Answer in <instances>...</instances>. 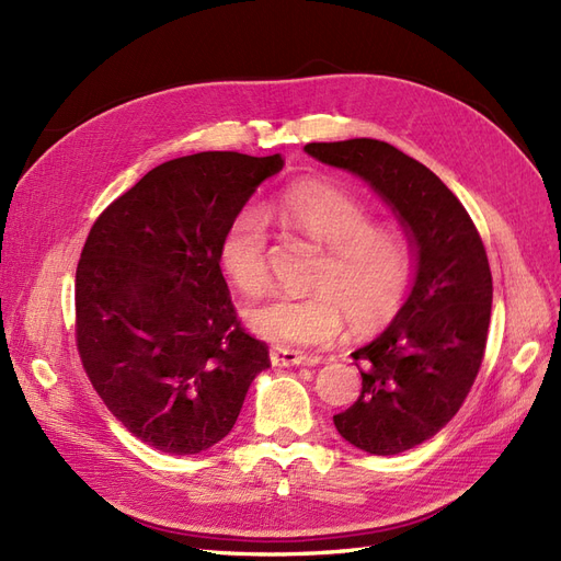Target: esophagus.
I'll return each mask as SVG.
<instances>
[{"label":"esophagus","instance_id":"1","mask_svg":"<svg viewBox=\"0 0 561 561\" xmlns=\"http://www.w3.org/2000/svg\"><path fill=\"white\" fill-rule=\"evenodd\" d=\"M268 355H271V365H274V367H297V365L309 363V355L301 353V351H295V348L274 346Z\"/></svg>","mask_w":561,"mask_h":561}]
</instances>
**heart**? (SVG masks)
Wrapping results in <instances>:
<instances>
[{"mask_svg": "<svg viewBox=\"0 0 561 561\" xmlns=\"http://www.w3.org/2000/svg\"><path fill=\"white\" fill-rule=\"evenodd\" d=\"M278 213L287 225L325 245L311 295L276 293L245 309L248 328L276 346H328L344 328H377L393 318L410 293L412 250L404 236L371 225L365 203L328 180L285 190ZM268 227L260 208L236 213L219 239V264L245 295L264 290Z\"/></svg>", "mask_w": 561, "mask_h": 561, "instance_id": "heart-1", "label": "heart"}]
</instances>
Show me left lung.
Returning a JSON list of instances; mask_svg holds the SVG:
<instances>
[{"label": "left lung", "mask_w": 561, "mask_h": 561, "mask_svg": "<svg viewBox=\"0 0 561 561\" xmlns=\"http://www.w3.org/2000/svg\"><path fill=\"white\" fill-rule=\"evenodd\" d=\"M304 151L367 182L412 245L410 295L375 342L351 353L363 390L334 414L346 443L393 456L443 431L478 377L494 293L486 252L447 184L393 145L353 138Z\"/></svg>", "instance_id": "1"}]
</instances>
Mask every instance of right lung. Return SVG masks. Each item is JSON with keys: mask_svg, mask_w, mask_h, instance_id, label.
Instances as JSON below:
<instances>
[{"mask_svg": "<svg viewBox=\"0 0 561 561\" xmlns=\"http://www.w3.org/2000/svg\"><path fill=\"white\" fill-rule=\"evenodd\" d=\"M283 157L165 161L95 219L77 266V346L107 410L145 445L206 451L271 367L219 268V239Z\"/></svg>", "mask_w": 561, "mask_h": 561, "instance_id": "right-lung-1", "label": "right lung"}]
</instances>
